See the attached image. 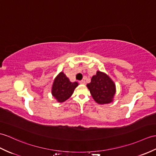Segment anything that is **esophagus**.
I'll list each match as a JSON object with an SVG mask.
<instances>
[{
  "label": "esophagus",
  "instance_id": "obj_1",
  "mask_svg": "<svg viewBox=\"0 0 156 156\" xmlns=\"http://www.w3.org/2000/svg\"><path fill=\"white\" fill-rule=\"evenodd\" d=\"M80 82V84H86V81L85 80H81V81H80L79 82Z\"/></svg>",
  "mask_w": 156,
  "mask_h": 156
}]
</instances>
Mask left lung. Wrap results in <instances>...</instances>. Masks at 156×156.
<instances>
[{
	"mask_svg": "<svg viewBox=\"0 0 156 156\" xmlns=\"http://www.w3.org/2000/svg\"><path fill=\"white\" fill-rule=\"evenodd\" d=\"M90 94L99 104H109L113 101L115 93V85L112 79L104 72L97 71L91 82L87 84Z\"/></svg>",
	"mask_w": 156,
	"mask_h": 156,
	"instance_id": "1",
	"label": "left lung"
}]
</instances>
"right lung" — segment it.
Returning <instances> with one entry per match:
<instances>
[{
	"instance_id": "right-lung-1",
	"label": "right lung",
	"mask_w": 156,
	"mask_h": 156,
	"mask_svg": "<svg viewBox=\"0 0 156 156\" xmlns=\"http://www.w3.org/2000/svg\"><path fill=\"white\" fill-rule=\"evenodd\" d=\"M78 86L77 82H71L63 72L55 78L52 87V94L58 102H64L72 95Z\"/></svg>"
}]
</instances>
